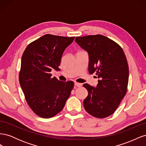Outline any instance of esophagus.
Here are the masks:
<instances>
[{
    "mask_svg": "<svg viewBox=\"0 0 146 146\" xmlns=\"http://www.w3.org/2000/svg\"><path fill=\"white\" fill-rule=\"evenodd\" d=\"M74 85L76 86V87H80V86H82V84L81 83H77V82H75L74 83Z\"/></svg>",
    "mask_w": 146,
    "mask_h": 146,
    "instance_id": "1",
    "label": "esophagus"
}]
</instances>
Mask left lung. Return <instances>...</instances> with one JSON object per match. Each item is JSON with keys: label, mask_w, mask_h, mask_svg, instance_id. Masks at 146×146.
Wrapping results in <instances>:
<instances>
[{"label": "left lung", "mask_w": 146, "mask_h": 146, "mask_svg": "<svg viewBox=\"0 0 146 146\" xmlns=\"http://www.w3.org/2000/svg\"><path fill=\"white\" fill-rule=\"evenodd\" d=\"M76 42L89 55L88 71L100 80L96 88L83 84L88 92L84 108L91 116L105 118L111 115L127 93L129 70L122 47L102 35L76 37Z\"/></svg>", "instance_id": "8db88e82"}]
</instances>
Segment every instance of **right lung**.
<instances>
[{
    "mask_svg": "<svg viewBox=\"0 0 146 146\" xmlns=\"http://www.w3.org/2000/svg\"><path fill=\"white\" fill-rule=\"evenodd\" d=\"M74 38L45 35L30 43L22 56L20 85L29 107L39 117L50 118L60 113L73 89V82L60 81L50 72L60 69L65 48Z\"/></svg>",
    "mask_w": 146,
    "mask_h": 146,
    "instance_id": "add662e5",
    "label": "right lung"
}]
</instances>
